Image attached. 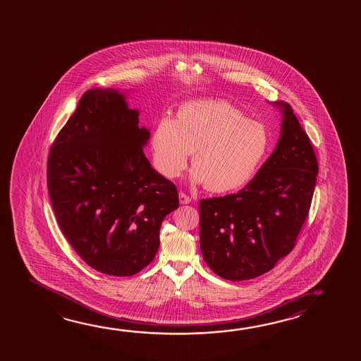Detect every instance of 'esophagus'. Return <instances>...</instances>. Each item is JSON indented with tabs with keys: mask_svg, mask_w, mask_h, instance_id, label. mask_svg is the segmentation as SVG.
<instances>
[{
	"mask_svg": "<svg viewBox=\"0 0 361 361\" xmlns=\"http://www.w3.org/2000/svg\"><path fill=\"white\" fill-rule=\"evenodd\" d=\"M178 199H180V204H183V205H186V204H189L191 199H190V196L186 195L185 192H180L178 194Z\"/></svg>",
	"mask_w": 361,
	"mask_h": 361,
	"instance_id": "34e87169",
	"label": "esophagus"
}]
</instances>
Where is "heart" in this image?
<instances>
[{
    "label": "heart",
    "instance_id": "obj_1",
    "mask_svg": "<svg viewBox=\"0 0 361 361\" xmlns=\"http://www.w3.org/2000/svg\"><path fill=\"white\" fill-rule=\"evenodd\" d=\"M268 147L266 127L224 101L188 102L176 118L159 119L152 133L154 165L165 178H178L194 152L190 180L214 192L249 183Z\"/></svg>",
    "mask_w": 361,
    "mask_h": 361
}]
</instances>
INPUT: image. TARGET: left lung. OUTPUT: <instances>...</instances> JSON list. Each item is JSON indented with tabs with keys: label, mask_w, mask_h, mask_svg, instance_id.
<instances>
[{
	"label": "left lung",
	"mask_w": 361,
	"mask_h": 361,
	"mask_svg": "<svg viewBox=\"0 0 361 361\" xmlns=\"http://www.w3.org/2000/svg\"><path fill=\"white\" fill-rule=\"evenodd\" d=\"M277 146L237 194L200 201V248L219 277L247 281L271 271L295 248L307 218L319 166L312 145L284 102Z\"/></svg>",
	"instance_id": "1"
}]
</instances>
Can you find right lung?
<instances>
[{
    "mask_svg": "<svg viewBox=\"0 0 361 361\" xmlns=\"http://www.w3.org/2000/svg\"><path fill=\"white\" fill-rule=\"evenodd\" d=\"M116 89L84 93L50 148L48 190L60 231L98 272L130 277L160 247L178 189L143 154L149 130Z\"/></svg>",
    "mask_w": 361,
    "mask_h": 361,
    "instance_id": "right-lung-1",
    "label": "right lung"
}]
</instances>
